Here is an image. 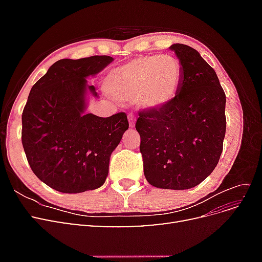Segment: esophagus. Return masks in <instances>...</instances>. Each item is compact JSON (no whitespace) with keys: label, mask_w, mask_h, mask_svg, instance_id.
I'll list each match as a JSON object with an SVG mask.
<instances>
[{"label":"esophagus","mask_w":262,"mask_h":262,"mask_svg":"<svg viewBox=\"0 0 262 262\" xmlns=\"http://www.w3.org/2000/svg\"><path fill=\"white\" fill-rule=\"evenodd\" d=\"M128 119H129V125H130V128H133L134 123H136V116H134L133 114H129Z\"/></svg>","instance_id":"esophagus-1"}]
</instances>
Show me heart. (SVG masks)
Masks as SVG:
<instances>
[{
  "instance_id": "b5f03b06",
  "label": "heart",
  "mask_w": 262,
  "mask_h": 262,
  "mask_svg": "<svg viewBox=\"0 0 262 262\" xmlns=\"http://www.w3.org/2000/svg\"><path fill=\"white\" fill-rule=\"evenodd\" d=\"M181 78V64L175 57L144 55L110 71L105 85L116 99L139 98L142 107L158 109L175 98Z\"/></svg>"
}]
</instances>
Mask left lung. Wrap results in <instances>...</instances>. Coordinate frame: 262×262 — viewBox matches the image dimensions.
I'll list each match as a JSON object with an SVG mask.
<instances>
[{
    "mask_svg": "<svg viewBox=\"0 0 262 262\" xmlns=\"http://www.w3.org/2000/svg\"><path fill=\"white\" fill-rule=\"evenodd\" d=\"M182 78L177 95L158 109L139 112L136 129L144 176L156 188L195 187L216 167L226 131V96L217 75L195 49L170 47Z\"/></svg>",
    "mask_w": 262,
    "mask_h": 262,
    "instance_id": "left-lung-1",
    "label": "left lung"
}]
</instances>
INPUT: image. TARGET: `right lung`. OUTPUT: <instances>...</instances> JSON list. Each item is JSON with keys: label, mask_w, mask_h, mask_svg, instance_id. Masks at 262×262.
Returning <instances> with one entry per match:
<instances>
[{"label": "right lung", "mask_w": 262, "mask_h": 262, "mask_svg": "<svg viewBox=\"0 0 262 262\" xmlns=\"http://www.w3.org/2000/svg\"><path fill=\"white\" fill-rule=\"evenodd\" d=\"M113 60L62 59L31 87L21 115V143L31 170L57 191L78 193L104 185L110 155L129 129L125 113L84 114L86 91L97 96L86 77Z\"/></svg>", "instance_id": "1"}]
</instances>
